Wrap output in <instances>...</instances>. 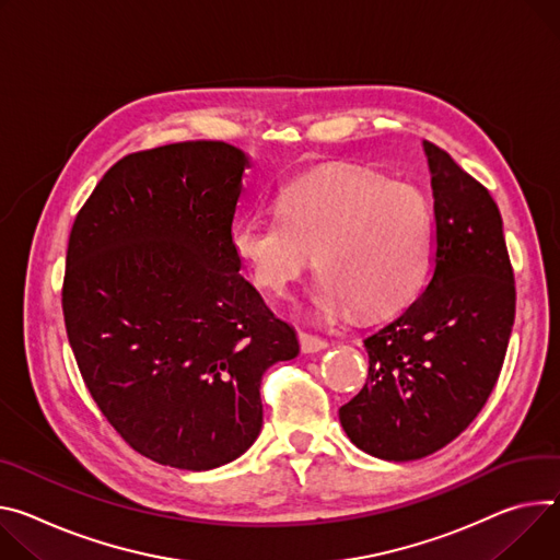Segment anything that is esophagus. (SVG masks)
<instances>
[{
	"label": "esophagus",
	"mask_w": 560,
	"mask_h": 560,
	"mask_svg": "<svg viewBox=\"0 0 560 560\" xmlns=\"http://www.w3.org/2000/svg\"><path fill=\"white\" fill-rule=\"evenodd\" d=\"M299 343H301L303 352H319L328 346V341L324 337H317V335H311V332H301Z\"/></svg>",
	"instance_id": "esophagus-1"
}]
</instances>
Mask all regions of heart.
<instances>
[{
	"label": "heart",
	"instance_id": "1",
	"mask_svg": "<svg viewBox=\"0 0 560 560\" xmlns=\"http://www.w3.org/2000/svg\"><path fill=\"white\" fill-rule=\"evenodd\" d=\"M277 214L234 223L232 247L252 283L285 294L308 270L322 277L315 306L326 317L350 308L384 315L420 290L433 241L427 196L409 180L335 167L288 185Z\"/></svg>",
	"mask_w": 560,
	"mask_h": 560
}]
</instances>
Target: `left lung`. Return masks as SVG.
I'll return each instance as SVG.
<instances>
[{"label":"left lung","mask_w":560,"mask_h":560,"mask_svg":"<svg viewBox=\"0 0 560 560\" xmlns=\"http://www.w3.org/2000/svg\"><path fill=\"white\" fill-rule=\"evenodd\" d=\"M433 187L427 288L364 339L369 377L339 409L354 446L420 460L460 435L491 395L516 315L514 268L489 189L424 140Z\"/></svg>","instance_id":"1"}]
</instances>
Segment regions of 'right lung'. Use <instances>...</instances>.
<instances>
[{
  "mask_svg": "<svg viewBox=\"0 0 560 560\" xmlns=\"http://www.w3.org/2000/svg\"><path fill=\"white\" fill-rule=\"evenodd\" d=\"M247 159L187 140L120 159L80 208L62 313L80 375L118 435L159 465H228L264 424L261 377L299 354L241 270Z\"/></svg>",
  "mask_w": 560,
  "mask_h": 560,
  "instance_id": "right-lung-1",
  "label": "right lung"
}]
</instances>
